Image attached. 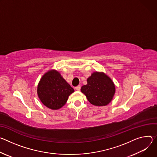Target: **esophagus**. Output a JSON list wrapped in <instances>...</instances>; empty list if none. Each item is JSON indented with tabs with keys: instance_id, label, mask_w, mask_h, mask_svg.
Wrapping results in <instances>:
<instances>
[{
	"instance_id": "1",
	"label": "esophagus",
	"mask_w": 157,
	"mask_h": 157,
	"mask_svg": "<svg viewBox=\"0 0 157 157\" xmlns=\"http://www.w3.org/2000/svg\"><path fill=\"white\" fill-rule=\"evenodd\" d=\"M80 88H81V86L80 85H78V86H77L76 87H75V89L77 90H80Z\"/></svg>"
}]
</instances>
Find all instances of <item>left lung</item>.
<instances>
[{"instance_id":"obj_1","label":"left lung","mask_w":157,"mask_h":157,"mask_svg":"<svg viewBox=\"0 0 157 157\" xmlns=\"http://www.w3.org/2000/svg\"><path fill=\"white\" fill-rule=\"evenodd\" d=\"M90 103L95 106H105L113 98L115 92L112 80L104 73L94 72L87 78V84L81 87Z\"/></svg>"}]
</instances>
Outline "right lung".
I'll use <instances>...</instances> for the list:
<instances>
[{
	"instance_id": "1",
	"label": "right lung",
	"mask_w": 157,
	"mask_h": 157,
	"mask_svg": "<svg viewBox=\"0 0 157 157\" xmlns=\"http://www.w3.org/2000/svg\"><path fill=\"white\" fill-rule=\"evenodd\" d=\"M74 89L56 71L47 72L40 80L37 87L38 96L47 107L57 110L62 107Z\"/></svg>"
}]
</instances>
